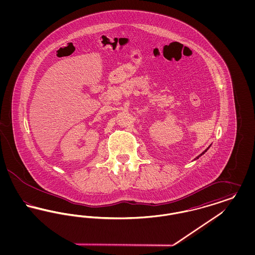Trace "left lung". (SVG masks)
Returning <instances> with one entry per match:
<instances>
[{"label": "left lung", "instance_id": "obj_1", "mask_svg": "<svg viewBox=\"0 0 255 255\" xmlns=\"http://www.w3.org/2000/svg\"><path fill=\"white\" fill-rule=\"evenodd\" d=\"M209 147H210V146H209ZM209 147H208V148H209ZM208 148H207V149H206V150H205V151H204V152H203V153H202V154H201V155H199V156H198V157H196V158H195V159H197V158H200V157H201V156H203V155H204V154H205V153H206V151H207V150H208Z\"/></svg>", "mask_w": 255, "mask_h": 255}]
</instances>
